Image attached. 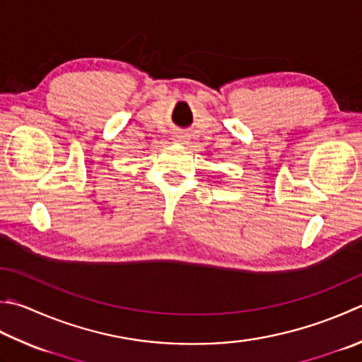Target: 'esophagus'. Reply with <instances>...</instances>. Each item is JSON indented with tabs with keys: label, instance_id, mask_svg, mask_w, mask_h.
<instances>
[{
	"label": "esophagus",
	"instance_id": "obj_1",
	"mask_svg": "<svg viewBox=\"0 0 362 362\" xmlns=\"http://www.w3.org/2000/svg\"><path fill=\"white\" fill-rule=\"evenodd\" d=\"M174 141H175V143H183V141H185V136H183V134H180V133H177V134H174Z\"/></svg>",
	"mask_w": 362,
	"mask_h": 362
}]
</instances>
